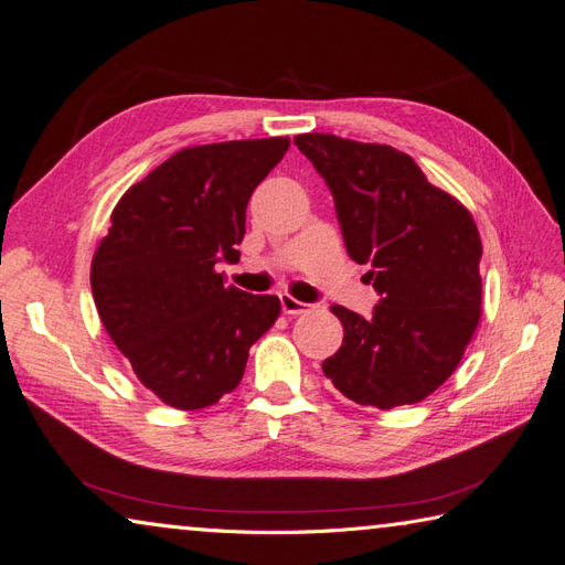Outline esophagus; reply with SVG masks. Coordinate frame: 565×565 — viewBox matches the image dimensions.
I'll return each instance as SVG.
<instances>
[{"label":"esophagus","mask_w":565,"mask_h":565,"mask_svg":"<svg viewBox=\"0 0 565 565\" xmlns=\"http://www.w3.org/2000/svg\"><path fill=\"white\" fill-rule=\"evenodd\" d=\"M280 307H282V311L285 315H302V311L309 307V305H305V302H299V299H295L292 295H280Z\"/></svg>","instance_id":"34e87169"}]
</instances>
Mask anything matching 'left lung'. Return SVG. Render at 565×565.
Here are the masks:
<instances>
[{"mask_svg": "<svg viewBox=\"0 0 565 565\" xmlns=\"http://www.w3.org/2000/svg\"><path fill=\"white\" fill-rule=\"evenodd\" d=\"M329 185L348 256L370 263L372 317L341 305L343 345L323 374L360 406L418 404L452 374L481 319V236L471 212L408 154L335 135H297Z\"/></svg>", "mask_w": 565, "mask_h": 565, "instance_id": "left-lung-1", "label": "left lung"}]
</instances>
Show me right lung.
I'll return each mask as SVG.
<instances>
[{"label":"right lung","instance_id":"1","mask_svg":"<svg viewBox=\"0 0 565 565\" xmlns=\"http://www.w3.org/2000/svg\"><path fill=\"white\" fill-rule=\"evenodd\" d=\"M290 140L181 149L128 188L92 260V292L137 380L181 411L217 404L244 377L248 348L280 315L275 295L224 285L246 205Z\"/></svg>","mask_w":565,"mask_h":565}]
</instances>
